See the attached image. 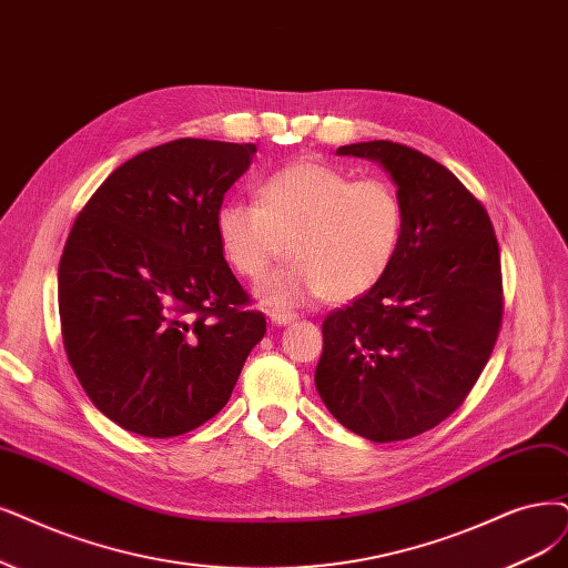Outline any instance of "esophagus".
I'll return each instance as SVG.
<instances>
[{"label": "esophagus", "instance_id": "1", "mask_svg": "<svg viewBox=\"0 0 568 568\" xmlns=\"http://www.w3.org/2000/svg\"><path fill=\"white\" fill-rule=\"evenodd\" d=\"M295 318H297V313H292V311H273L271 313V323L276 325V327H285Z\"/></svg>", "mask_w": 568, "mask_h": 568}]
</instances>
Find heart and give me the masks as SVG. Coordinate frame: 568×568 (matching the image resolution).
Listing matches in <instances>:
<instances>
[{
  "instance_id": "b5f03b06",
  "label": "heart",
  "mask_w": 568,
  "mask_h": 568,
  "mask_svg": "<svg viewBox=\"0 0 568 568\" xmlns=\"http://www.w3.org/2000/svg\"><path fill=\"white\" fill-rule=\"evenodd\" d=\"M215 234L226 264L245 281H260L285 252L295 260L262 283V304L351 302L393 266L405 203L386 180H351L334 165L295 161L257 186V203H222Z\"/></svg>"
}]
</instances>
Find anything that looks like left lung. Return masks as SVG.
Listing matches in <instances>:
<instances>
[{"mask_svg": "<svg viewBox=\"0 0 568 568\" xmlns=\"http://www.w3.org/2000/svg\"><path fill=\"white\" fill-rule=\"evenodd\" d=\"M384 165L405 203L386 276L323 323L316 388L342 426L372 443L422 435L464 405L503 318L491 220L443 163L390 140L344 144Z\"/></svg>", "mask_w": 568, "mask_h": 568, "instance_id": "1", "label": "left lung"}]
</instances>
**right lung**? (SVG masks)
Masks as SVG:
<instances>
[{
  "label": "right lung",
  "instance_id": "right-lung-1",
  "mask_svg": "<svg viewBox=\"0 0 568 568\" xmlns=\"http://www.w3.org/2000/svg\"><path fill=\"white\" fill-rule=\"evenodd\" d=\"M257 146L182 138L119 165L79 213L58 266L68 361L121 428L175 437L231 397L266 321L215 234Z\"/></svg>",
  "mask_w": 568,
  "mask_h": 568
}]
</instances>
